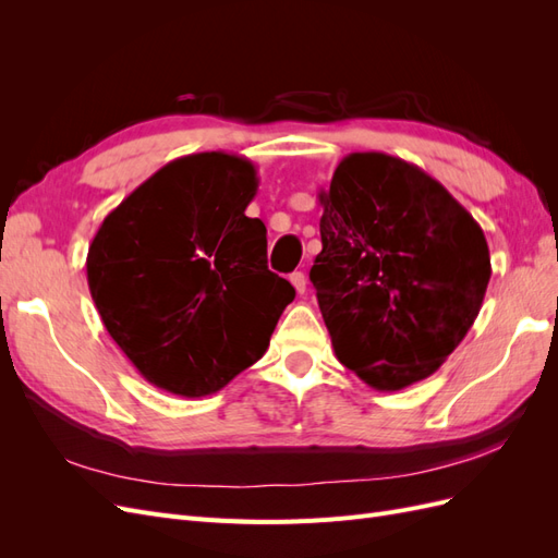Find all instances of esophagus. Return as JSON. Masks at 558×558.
Returning a JSON list of instances; mask_svg holds the SVG:
<instances>
[{
	"instance_id": "obj_1",
	"label": "esophagus",
	"mask_w": 558,
	"mask_h": 558,
	"mask_svg": "<svg viewBox=\"0 0 558 558\" xmlns=\"http://www.w3.org/2000/svg\"><path fill=\"white\" fill-rule=\"evenodd\" d=\"M291 283L295 286L298 295H305V291H307V275L305 272H293L291 275Z\"/></svg>"
}]
</instances>
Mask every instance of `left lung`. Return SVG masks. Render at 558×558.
I'll use <instances>...</instances> for the list:
<instances>
[{"label":"left lung","instance_id":"obj_1","mask_svg":"<svg viewBox=\"0 0 558 558\" xmlns=\"http://www.w3.org/2000/svg\"><path fill=\"white\" fill-rule=\"evenodd\" d=\"M318 202L310 279L337 361L377 391L430 377L492 279L480 223L421 167L377 150L349 154Z\"/></svg>","mask_w":558,"mask_h":558}]
</instances>
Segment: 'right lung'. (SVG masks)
<instances>
[{
  "instance_id": "obj_1",
  "label": "right lung",
  "mask_w": 558,
  "mask_h": 558,
  "mask_svg": "<svg viewBox=\"0 0 558 558\" xmlns=\"http://www.w3.org/2000/svg\"><path fill=\"white\" fill-rule=\"evenodd\" d=\"M251 160L205 150L167 162L99 226L88 286L113 342L162 391L202 398L263 359L293 286L267 269L244 211Z\"/></svg>"
}]
</instances>
